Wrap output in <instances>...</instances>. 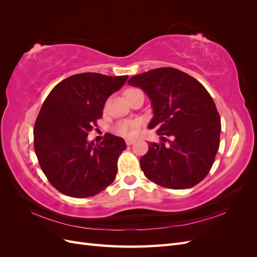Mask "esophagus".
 Returning a JSON list of instances; mask_svg holds the SVG:
<instances>
[{
  "label": "esophagus",
  "instance_id": "34e87169",
  "mask_svg": "<svg viewBox=\"0 0 257 257\" xmlns=\"http://www.w3.org/2000/svg\"><path fill=\"white\" fill-rule=\"evenodd\" d=\"M125 143H126V145H127V146H131V145H133V144H134V141H133V139H126Z\"/></svg>",
  "mask_w": 257,
  "mask_h": 257
}]
</instances>
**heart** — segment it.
Segmentation results:
<instances>
[{"label":"heart","instance_id":"1","mask_svg":"<svg viewBox=\"0 0 257 257\" xmlns=\"http://www.w3.org/2000/svg\"><path fill=\"white\" fill-rule=\"evenodd\" d=\"M127 91H131V90H127ZM137 126H138L137 123H131V122H127V121H121V122H119L118 124H116L115 127H114V131H115V133H118L121 136L128 137V136H132V135L135 133V128Z\"/></svg>","mask_w":257,"mask_h":257}]
</instances>
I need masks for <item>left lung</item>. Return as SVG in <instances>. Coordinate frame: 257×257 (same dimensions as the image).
<instances>
[{"label":"left lung","mask_w":257,"mask_h":257,"mask_svg":"<svg viewBox=\"0 0 257 257\" xmlns=\"http://www.w3.org/2000/svg\"><path fill=\"white\" fill-rule=\"evenodd\" d=\"M130 85L150 98L155 128L163 143H149L141 159L145 176L163 188L189 189L211 169L219 150L221 119L211 95L199 81L177 68L162 67L133 76ZM165 136L171 141L165 145Z\"/></svg>","instance_id":"1"}]
</instances>
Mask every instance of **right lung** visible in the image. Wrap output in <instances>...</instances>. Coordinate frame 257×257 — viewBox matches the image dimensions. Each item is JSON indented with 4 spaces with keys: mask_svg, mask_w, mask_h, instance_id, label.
<instances>
[{
    "mask_svg": "<svg viewBox=\"0 0 257 257\" xmlns=\"http://www.w3.org/2000/svg\"><path fill=\"white\" fill-rule=\"evenodd\" d=\"M127 78L76 74L59 82L45 99L34 125V149L45 176L64 195L91 197L113 182L125 142L106 134L94 145L87 137L102 118L107 98Z\"/></svg>",
    "mask_w": 257,
    "mask_h": 257,
    "instance_id": "1",
    "label": "right lung"
}]
</instances>
